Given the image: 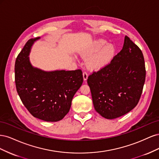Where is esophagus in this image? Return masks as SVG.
Wrapping results in <instances>:
<instances>
[{"label":"esophagus","instance_id":"34e87169","mask_svg":"<svg viewBox=\"0 0 159 159\" xmlns=\"http://www.w3.org/2000/svg\"><path fill=\"white\" fill-rule=\"evenodd\" d=\"M88 73H87V72L84 71V73H83V78H84V81H86V80H87V79H88Z\"/></svg>","mask_w":159,"mask_h":159}]
</instances>
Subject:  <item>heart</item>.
Here are the masks:
<instances>
[{
  "label": "heart",
  "mask_w": 159,
  "mask_h": 159,
  "mask_svg": "<svg viewBox=\"0 0 159 159\" xmlns=\"http://www.w3.org/2000/svg\"><path fill=\"white\" fill-rule=\"evenodd\" d=\"M115 53V46L107 44V42L103 39L91 42L80 51L84 58L89 57L87 66L91 70H98L108 65L113 59Z\"/></svg>",
  "instance_id": "b5f03b06"
}]
</instances>
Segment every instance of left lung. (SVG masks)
Wrapping results in <instances>:
<instances>
[{
  "mask_svg": "<svg viewBox=\"0 0 159 159\" xmlns=\"http://www.w3.org/2000/svg\"><path fill=\"white\" fill-rule=\"evenodd\" d=\"M145 77L142 51L125 36L122 50L111 61L88 77L96 111L107 119L129 113L139 103Z\"/></svg>",
  "mask_w": 159,
  "mask_h": 159,
  "instance_id": "8db88e82",
  "label": "left lung"
}]
</instances>
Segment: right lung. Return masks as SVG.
Instances as JSON below:
<instances>
[{"label": "right lung", "mask_w": 159, "mask_h": 159, "mask_svg": "<svg viewBox=\"0 0 159 159\" xmlns=\"http://www.w3.org/2000/svg\"><path fill=\"white\" fill-rule=\"evenodd\" d=\"M40 37L30 39L15 61V84L22 103L34 117L56 122L69 112L72 99L82 85L81 70L44 71L29 60L31 47Z\"/></svg>", "instance_id": "obj_1"}]
</instances>
